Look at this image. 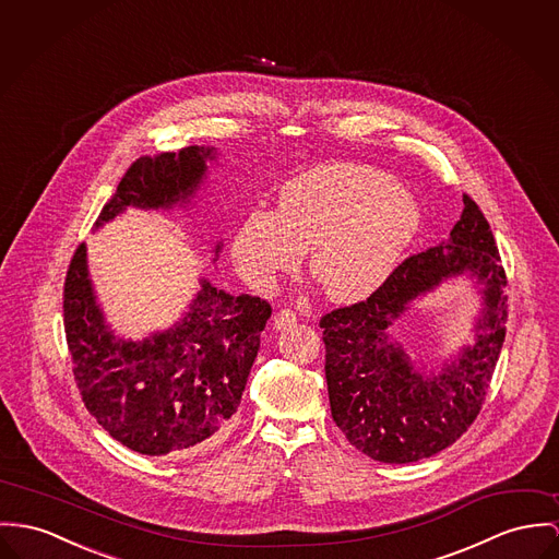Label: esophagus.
Listing matches in <instances>:
<instances>
[{"mask_svg": "<svg viewBox=\"0 0 559 559\" xmlns=\"http://www.w3.org/2000/svg\"><path fill=\"white\" fill-rule=\"evenodd\" d=\"M296 321H298V314L292 308H283L274 314V328L276 330H287V328L296 325Z\"/></svg>", "mask_w": 559, "mask_h": 559, "instance_id": "obj_1", "label": "esophagus"}]
</instances>
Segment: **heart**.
<instances>
[{
    "mask_svg": "<svg viewBox=\"0 0 559 559\" xmlns=\"http://www.w3.org/2000/svg\"><path fill=\"white\" fill-rule=\"evenodd\" d=\"M419 229V206L385 174L330 166L301 174L281 191L278 213L253 211L234 238L245 276L267 283L294 272L310 251V272L338 301L377 292Z\"/></svg>",
    "mask_w": 559,
    "mask_h": 559,
    "instance_id": "1",
    "label": "heart"
}]
</instances>
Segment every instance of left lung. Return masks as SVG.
Segmentation results:
<instances>
[{
  "label": "left lung",
  "instance_id": "8db88e82",
  "mask_svg": "<svg viewBox=\"0 0 559 559\" xmlns=\"http://www.w3.org/2000/svg\"><path fill=\"white\" fill-rule=\"evenodd\" d=\"M464 271L486 285L484 332L438 376L419 373L388 328L417 295ZM504 287L489 223L464 193L449 240L404 259L368 300L321 317L332 417L355 449L377 462L408 464L440 453L473 426L507 336Z\"/></svg>",
  "mask_w": 559,
  "mask_h": 559
}]
</instances>
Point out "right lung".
Wrapping results in <instances>:
<instances>
[{
    "label": "right lung",
    "instance_id": "right-lung-1",
    "mask_svg": "<svg viewBox=\"0 0 559 559\" xmlns=\"http://www.w3.org/2000/svg\"><path fill=\"white\" fill-rule=\"evenodd\" d=\"M209 157L213 148L187 146L135 159L95 227L128 206L170 209L187 200L206 173ZM270 314L267 301L229 296L202 281V292L180 323L131 343L115 338L104 323L86 272L85 245L74 251L63 285L66 341L86 411L115 440L142 455H187L225 433Z\"/></svg>",
    "mask_w": 559,
    "mask_h": 559
}]
</instances>
